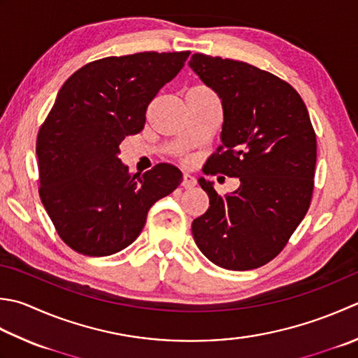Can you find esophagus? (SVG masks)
I'll return each instance as SVG.
<instances>
[{
  "instance_id": "34e87169",
  "label": "esophagus",
  "mask_w": 358,
  "mask_h": 358,
  "mask_svg": "<svg viewBox=\"0 0 358 358\" xmlns=\"http://www.w3.org/2000/svg\"><path fill=\"white\" fill-rule=\"evenodd\" d=\"M195 185H197V178H195L194 175L185 172V173H183V181H181V186H183L185 189H191V187H194Z\"/></svg>"
}]
</instances>
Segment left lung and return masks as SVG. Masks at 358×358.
<instances>
[{
    "label": "left lung",
    "instance_id": "8db88e82",
    "mask_svg": "<svg viewBox=\"0 0 358 358\" xmlns=\"http://www.w3.org/2000/svg\"><path fill=\"white\" fill-rule=\"evenodd\" d=\"M222 101V144L203 173L241 180L219 195L199 183L208 211L192 222L194 241L227 270H253L275 259L309 211L317 135L298 91L250 63L194 54L189 62Z\"/></svg>",
    "mask_w": 358,
    "mask_h": 358
}]
</instances>
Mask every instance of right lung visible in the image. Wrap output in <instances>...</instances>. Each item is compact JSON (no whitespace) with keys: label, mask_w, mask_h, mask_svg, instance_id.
Wrapping results in <instances>:
<instances>
[{"label":"right lung","mask_w":358,"mask_h":358,"mask_svg":"<svg viewBox=\"0 0 358 358\" xmlns=\"http://www.w3.org/2000/svg\"><path fill=\"white\" fill-rule=\"evenodd\" d=\"M138 52L87 63L60 88L37 135L38 194L60 239L83 256H110L136 239L147 213L183 180L159 163L139 177L119 144L144 129L153 97L189 57Z\"/></svg>","instance_id":"add662e5"}]
</instances>
